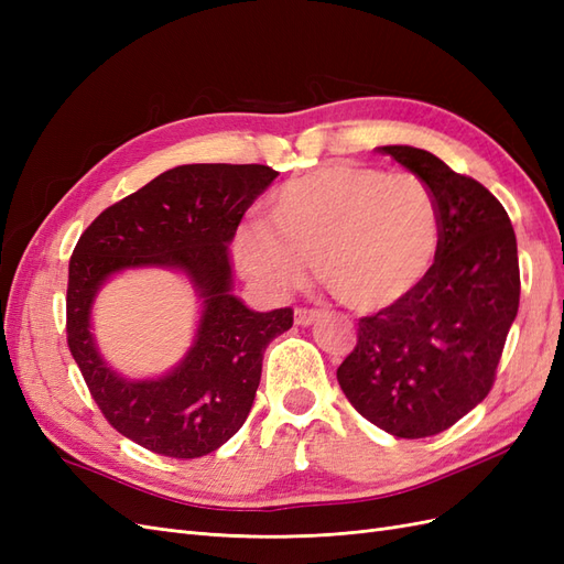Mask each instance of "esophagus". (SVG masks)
Returning a JSON list of instances; mask_svg holds the SVG:
<instances>
[{"mask_svg": "<svg viewBox=\"0 0 564 564\" xmlns=\"http://www.w3.org/2000/svg\"><path fill=\"white\" fill-rule=\"evenodd\" d=\"M319 317H322V313L315 308H296V313H294V322L299 324V327H308V324L317 322Z\"/></svg>", "mask_w": 564, "mask_h": 564, "instance_id": "esophagus-1", "label": "esophagus"}]
</instances>
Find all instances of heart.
Wrapping results in <instances>:
<instances>
[{"instance_id":"obj_1","label":"heart","mask_w":564,"mask_h":564,"mask_svg":"<svg viewBox=\"0 0 564 564\" xmlns=\"http://www.w3.org/2000/svg\"><path fill=\"white\" fill-rule=\"evenodd\" d=\"M268 224L235 240L242 270L272 292L322 282L352 311L400 303L431 275L442 245L433 191L414 174L327 164L286 181L268 199Z\"/></svg>"}]
</instances>
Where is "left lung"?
<instances>
[{"label":"left lung","mask_w":564,"mask_h":564,"mask_svg":"<svg viewBox=\"0 0 564 564\" xmlns=\"http://www.w3.org/2000/svg\"><path fill=\"white\" fill-rule=\"evenodd\" d=\"M431 187L442 218L437 261L419 289L360 319L336 379L367 421L395 437H431L480 404L497 379L520 305L513 226L482 183L433 152L383 145Z\"/></svg>","instance_id":"obj_1"}]
</instances>
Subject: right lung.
Masks as SVG:
<instances>
[{
  "mask_svg": "<svg viewBox=\"0 0 564 564\" xmlns=\"http://www.w3.org/2000/svg\"><path fill=\"white\" fill-rule=\"evenodd\" d=\"M278 172L263 164H183L112 204L82 232L67 272V346L117 433L150 452L197 458L247 421L263 352L294 324L292 308L256 313L232 294L228 245ZM172 267L203 299L192 350L160 380H124L99 357L90 305L115 271Z\"/></svg>",
  "mask_w": 564,
  "mask_h": 564,
  "instance_id": "1",
  "label": "right lung"
}]
</instances>
